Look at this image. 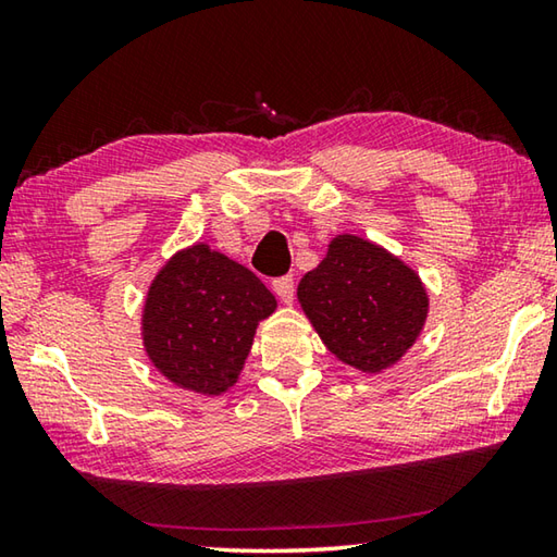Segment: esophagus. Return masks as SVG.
I'll list each match as a JSON object with an SVG mask.
<instances>
[{
    "mask_svg": "<svg viewBox=\"0 0 557 557\" xmlns=\"http://www.w3.org/2000/svg\"><path fill=\"white\" fill-rule=\"evenodd\" d=\"M272 289H275V295H277L282 301H285V305H289V301L295 299V280H292V275L272 280Z\"/></svg>",
    "mask_w": 557,
    "mask_h": 557,
    "instance_id": "esophagus-1",
    "label": "esophagus"
}]
</instances>
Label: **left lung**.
I'll list each match as a JSON object with an SVG mask.
<instances>
[{
    "mask_svg": "<svg viewBox=\"0 0 557 557\" xmlns=\"http://www.w3.org/2000/svg\"><path fill=\"white\" fill-rule=\"evenodd\" d=\"M299 305L329 351L363 373L398 363L428 319L420 277L356 235H336L326 258L301 277Z\"/></svg>",
    "mask_w": 557,
    "mask_h": 557,
    "instance_id": "8db88e82",
    "label": "left lung"
}]
</instances>
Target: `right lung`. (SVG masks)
Here are the masks:
<instances>
[{
    "label": "right lung",
    "instance_id": "obj_1",
    "mask_svg": "<svg viewBox=\"0 0 557 557\" xmlns=\"http://www.w3.org/2000/svg\"><path fill=\"white\" fill-rule=\"evenodd\" d=\"M272 292L223 252L196 243L166 262L147 292L143 338L149 361L186 391L221 395L238 381Z\"/></svg>",
    "mask_w": 557,
    "mask_h": 557
}]
</instances>
